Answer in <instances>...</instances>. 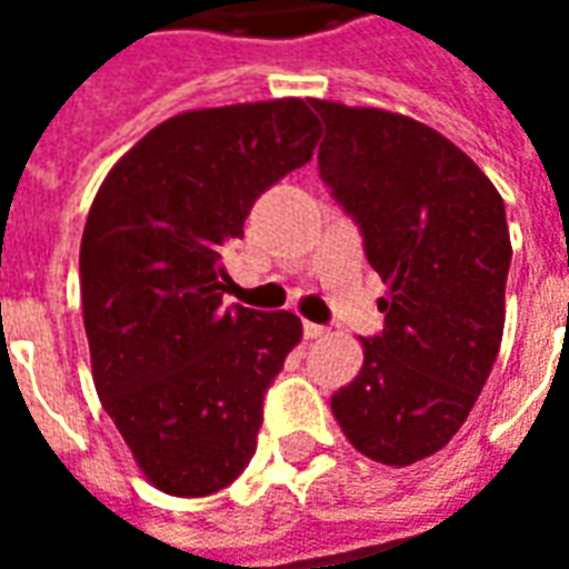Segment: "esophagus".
I'll list each match as a JSON object with an SVG mask.
<instances>
[{
  "label": "esophagus",
  "instance_id": "obj_1",
  "mask_svg": "<svg viewBox=\"0 0 569 569\" xmlns=\"http://www.w3.org/2000/svg\"><path fill=\"white\" fill-rule=\"evenodd\" d=\"M326 332H329L326 326H317V322H305V338H310V341H313V338H322Z\"/></svg>",
  "mask_w": 569,
  "mask_h": 569
}]
</instances>
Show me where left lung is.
<instances>
[{
    "label": "left lung",
    "instance_id": "1",
    "mask_svg": "<svg viewBox=\"0 0 569 569\" xmlns=\"http://www.w3.org/2000/svg\"><path fill=\"white\" fill-rule=\"evenodd\" d=\"M326 124L320 173L362 228L381 273L383 332L332 396L347 441L411 466L441 451L500 353L512 240L500 191L466 151L415 118L313 100Z\"/></svg>",
    "mask_w": 569,
    "mask_h": 569
}]
</instances>
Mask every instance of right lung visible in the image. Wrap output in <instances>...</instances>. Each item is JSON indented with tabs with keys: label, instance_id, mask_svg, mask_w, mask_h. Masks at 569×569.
<instances>
[{
	"label": "right lung",
	"instance_id": "right-lung-1",
	"mask_svg": "<svg viewBox=\"0 0 569 569\" xmlns=\"http://www.w3.org/2000/svg\"><path fill=\"white\" fill-rule=\"evenodd\" d=\"M317 140L298 97L191 109L121 154L93 198L79 256L93 387L163 493H216L256 451L264 390L301 320L224 308L222 256Z\"/></svg>",
	"mask_w": 569,
	"mask_h": 569
}]
</instances>
